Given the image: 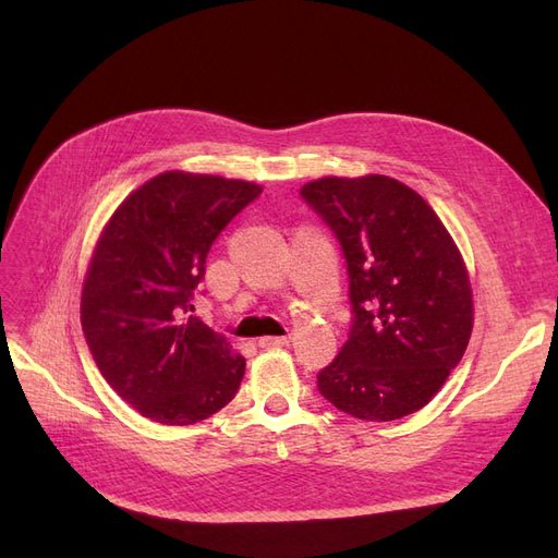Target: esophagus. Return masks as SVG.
<instances>
[{
  "instance_id": "esophagus-1",
  "label": "esophagus",
  "mask_w": 558,
  "mask_h": 558,
  "mask_svg": "<svg viewBox=\"0 0 558 558\" xmlns=\"http://www.w3.org/2000/svg\"><path fill=\"white\" fill-rule=\"evenodd\" d=\"M258 344H260L263 349H277V347L289 344V337H286V335H281V337H260Z\"/></svg>"
}]
</instances>
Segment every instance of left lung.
I'll return each mask as SVG.
<instances>
[{
    "mask_svg": "<svg viewBox=\"0 0 558 558\" xmlns=\"http://www.w3.org/2000/svg\"><path fill=\"white\" fill-rule=\"evenodd\" d=\"M342 246L351 328L316 375L340 412L402 418L430 402L472 332L468 269L428 202L381 174L326 177L300 189Z\"/></svg>",
    "mask_w": 558,
    "mask_h": 558,
    "instance_id": "8db88e82",
    "label": "left lung"
}]
</instances>
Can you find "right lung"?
Segmentation results:
<instances>
[{
  "mask_svg": "<svg viewBox=\"0 0 558 558\" xmlns=\"http://www.w3.org/2000/svg\"><path fill=\"white\" fill-rule=\"evenodd\" d=\"M260 193L248 181L165 172L130 193L99 238L81 326L99 373L142 416L191 426L238 393L244 356L189 312L214 240Z\"/></svg>",
  "mask_w": 558,
  "mask_h": 558,
  "instance_id": "right-lung-1",
  "label": "right lung"
}]
</instances>
